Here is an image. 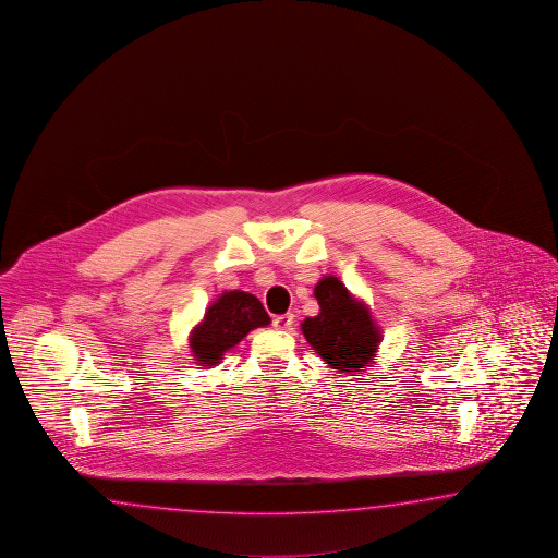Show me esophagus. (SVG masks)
Listing matches in <instances>:
<instances>
[{
  "mask_svg": "<svg viewBox=\"0 0 558 558\" xmlns=\"http://www.w3.org/2000/svg\"><path fill=\"white\" fill-rule=\"evenodd\" d=\"M293 326V314L277 315L272 319V328L275 329H289Z\"/></svg>",
  "mask_w": 558,
  "mask_h": 558,
  "instance_id": "obj_1",
  "label": "esophagus"
}]
</instances>
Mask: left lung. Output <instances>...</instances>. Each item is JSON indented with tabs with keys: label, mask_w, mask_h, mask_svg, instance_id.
Masks as SVG:
<instances>
[{
	"label": "left lung",
	"mask_w": 558,
	"mask_h": 558,
	"mask_svg": "<svg viewBox=\"0 0 558 558\" xmlns=\"http://www.w3.org/2000/svg\"><path fill=\"white\" fill-rule=\"evenodd\" d=\"M319 314L305 317L301 331L319 357L333 371L360 376L376 360L380 328L371 310L356 300L333 275L319 279L314 289Z\"/></svg>",
	"instance_id": "left-lung-1"
}]
</instances>
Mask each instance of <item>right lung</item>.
<instances>
[{
  "label": "right lung",
  "instance_id": "add662e5",
  "mask_svg": "<svg viewBox=\"0 0 558 558\" xmlns=\"http://www.w3.org/2000/svg\"><path fill=\"white\" fill-rule=\"evenodd\" d=\"M269 324L271 317L255 295L239 289L225 291L210 303L201 324L190 331L192 356L196 364L213 368L251 329L265 328Z\"/></svg>",
  "mask_w": 558,
  "mask_h": 558
}]
</instances>
